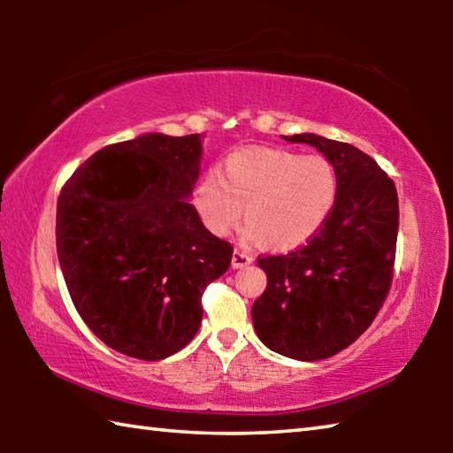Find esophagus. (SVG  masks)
Masks as SVG:
<instances>
[{"label": "esophagus", "instance_id": "obj_1", "mask_svg": "<svg viewBox=\"0 0 453 453\" xmlns=\"http://www.w3.org/2000/svg\"><path fill=\"white\" fill-rule=\"evenodd\" d=\"M251 262H254V257L245 254V251L235 250L234 256H232V267L234 270H240V267H248Z\"/></svg>", "mask_w": 453, "mask_h": 453}]
</instances>
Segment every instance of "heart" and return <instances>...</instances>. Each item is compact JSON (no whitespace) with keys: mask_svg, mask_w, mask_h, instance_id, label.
<instances>
[{"mask_svg":"<svg viewBox=\"0 0 453 453\" xmlns=\"http://www.w3.org/2000/svg\"><path fill=\"white\" fill-rule=\"evenodd\" d=\"M335 197L337 173L327 157L251 148L227 156L224 175L208 173L199 181L196 208L213 234L232 232L243 213L245 240L289 251L316 235Z\"/></svg>","mask_w":453,"mask_h":453,"instance_id":"b5f03b06","label":"heart"}]
</instances>
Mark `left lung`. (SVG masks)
<instances>
[{
	"instance_id": "1",
	"label": "left lung",
	"mask_w": 453,
	"mask_h": 453,
	"mask_svg": "<svg viewBox=\"0 0 453 453\" xmlns=\"http://www.w3.org/2000/svg\"><path fill=\"white\" fill-rule=\"evenodd\" d=\"M283 140L324 153L335 167L337 197L303 248L257 259L267 286L251 319L270 349L316 362L354 343L386 302L400 205L394 181L362 150L316 134Z\"/></svg>"
}]
</instances>
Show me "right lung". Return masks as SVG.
Listing matches in <instances>:
<instances>
[{
  "instance_id": "obj_1",
  "label": "right lung",
  "mask_w": 453,
  "mask_h": 453,
  "mask_svg": "<svg viewBox=\"0 0 453 453\" xmlns=\"http://www.w3.org/2000/svg\"><path fill=\"white\" fill-rule=\"evenodd\" d=\"M202 153L199 134H143L99 150L61 188L56 243L67 291L119 354L157 362L186 348L203 289L232 264V243L189 203Z\"/></svg>"
}]
</instances>
